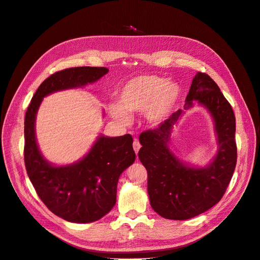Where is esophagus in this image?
I'll return each mask as SVG.
<instances>
[{"label":"esophagus","instance_id":"obj_1","mask_svg":"<svg viewBox=\"0 0 260 260\" xmlns=\"http://www.w3.org/2000/svg\"><path fill=\"white\" fill-rule=\"evenodd\" d=\"M133 147H134V151H135V153L136 154H138V152H139V149H140V147H141V144L139 143V141H138V139H134V142H133Z\"/></svg>","mask_w":260,"mask_h":260}]
</instances>
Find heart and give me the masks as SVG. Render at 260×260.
Listing matches in <instances>:
<instances>
[{
	"mask_svg": "<svg viewBox=\"0 0 260 260\" xmlns=\"http://www.w3.org/2000/svg\"><path fill=\"white\" fill-rule=\"evenodd\" d=\"M179 85L172 81L143 75L128 80L118 93V106H111L112 116L121 123H128L131 115L144 111L149 124L159 125L178 103Z\"/></svg>",
	"mask_w": 260,
	"mask_h": 260,
	"instance_id": "b5f03b06",
	"label": "heart"
}]
</instances>
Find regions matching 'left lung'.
I'll use <instances>...</instances> for the list:
<instances>
[{
    "instance_id": "1",
    "label": "left lung",
    "mask_w": 260,
    "mask_h": 260,
    "mask_svg": "<svg viewBox=\"0 0 260 260\" xmlns=\"http://www.w3.org/2000/svg\"><path fill=\"white\" fill-rule=\"evenodd\" d=\"M206 106L215 121L218 153L208 168L183 166L168 143L175 122L182 114L174 113L158 127L143 132L139 159L147 171V192L151 206L163 218L185 220L208 211L220 201L233 176L237 161L235 115L229 101L206 73L198 72L185 99Z\"/></svg>"
}]
</instances>
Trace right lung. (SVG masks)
<instances>
[{"mask_svg": "<svg viewBox=\"0 0 260 260\" xmlns=\"http://www.w3.org/2000/svg\"><path fill=\"white\" fill-rule=\"evenodd\" d=\"M107 73L106 67L82 66L52 74L39 86L25 115L24 161L27 175L48 210L71 222L97 221L113 209L119 177L136 159L133 137L129 134L115 138L101 136L79 162L53 167L39 151L35 135L36 116L45 95L84 86Z\"/></svg>", "mask_w": 260, "mask_h": 260, "instance_id": "1", "label": "right lung"}]
</instances>
